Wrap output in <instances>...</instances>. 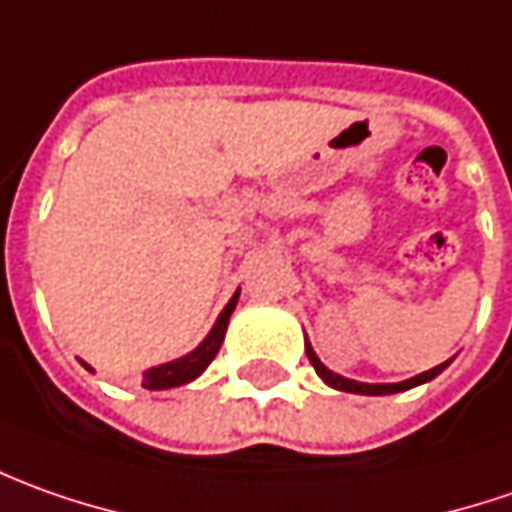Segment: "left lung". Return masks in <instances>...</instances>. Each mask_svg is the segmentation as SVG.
Here are the masks:
<instances>
[{"mask_svg":"<svg viewBox=\"0 0 512 512\" xmlns=\"http://www.w3.org/2000/svg\"><path fill=\"white\" fill-rule=\"evenodd\" d=\"M306 354H309V362L314 365V371L320 374V379L331 385V388H337V391H348V394H368V397H385V394H399V391H408V388H414V385H422V382H428L436 374H442L445 368H448V362H442V365H436L431 371H425V374H419V377L405 379V382H391V385H368V382H354V379H345L340 374H334V371H328L323 362L317 360V354L311 351V345L306 343Z\"/></svg>","mask_w":512,"mask_h":512,"instance_id":"left-lung-1","label":"left lung"}]
</instances>
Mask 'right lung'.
<instances>
[{
    "instance_id": "add662e5",
    "label": "right lung",
    "mask_w": 512,
    "mask_h": 512,
    "mask_svg": "<svg viewBox=\"0 0 512 512\" xmlns=\"http://www.w3.org/2000/svg\"><path fill=\"white\" fill-rule=\"evenodd\" d=\"M235 303H238V294L226 303V309L221 311L215 328L209 331V337L203 340L192 354H186L181 360L167 362V365H158V368H150L144 377H141V385L150 388V391H164V388H175V385H184L189 379H195L198 374L206 371V365L215 360V354L221 351L223 334H226V326H229V314L235 311Z\"/></svg>"
}]
</instances>
